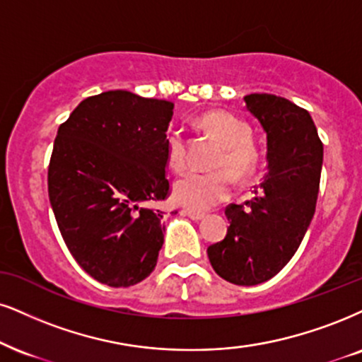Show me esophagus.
Listing matches in <instances>:
<instances>
[{
	"mask_svg": "<svg viewBox=\"0 0 362 362\" xmlns=\"http://www.w3.org/2000/svg\"><path fill=\"white\" fill-rule=\"evenodd\" d=\"M182 213H185L186 216H189L191 220H194V221H199V220H203V218L206 216V215H204V213L194 211V209H185V211H182Z\"/></svg>",
	"mask_w": 362,
	"mask_h": 362,
	"instance_id": "1",
	"label": "esophagus"
}]
</instances>
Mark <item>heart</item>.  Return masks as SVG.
<instances>
[{"instance_id": "obj_1", "label": "heart", "mask_w": 362, "mask_h": 362, "mask_svg": "<svg viewBox=\"0 0 362 362\" xmlns=\"http://www.w3.org/2000/svg\"><path fill=\"white\" fill-rule=\"evenodd\" d=\"M202 126L211 132L223 144V153L218 156L216 168H228L236 177H245L253 171L257 163V153L250 144L252 132L248 126L228 112H208L202 117ZM166 158L174 171L186 168V144L180 131H169L166 136ZM230 173L220 171L199 173L191 171L180 177L173 186V198L177 204L206 211L225 202L231 193Z\"/></svg>"}]
</instances>
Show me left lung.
Returning <instances> with one entry per match:
<instances>
[{
    "mask_svg": "<svg viewBox=\"0 0 362 362\" xmlns=\"http://www.w3.org/2000/svg\"><path fill=\"white\" fill-rule=\"evenodd\" d=\"M267 134V173L255 198L225 209V240L208 247L211 267L235 285H258L293 257L319 194L324 147L305 109L272 93L243 97Z\"/></svg>",
    "mask_w": 362,
    "mask_h": 362,
    "instance_id": "8db88e82",
    "label": "left lung"
}]
</instances>
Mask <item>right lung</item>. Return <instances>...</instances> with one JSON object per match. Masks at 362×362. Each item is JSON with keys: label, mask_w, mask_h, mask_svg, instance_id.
<instances>
[{"label": "right lung", "mask_w": 362, "mask_h": 362, "mask_svg": "<svg viewBox=\"0 0 362 362\" xmlns=\"http://www.w3.org/2000/svg\"><path fill=\"white\" fill-rule=\"evenodd\" d=\"M174 104L127 90L87 97L58 127L48 196L75 260L109 287L151 275L164 243L166 132ZM176 213V211H173Z\"/></svg>", "instance_id": "right-lung-1"}]
</instances>
